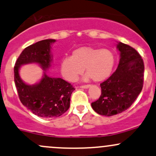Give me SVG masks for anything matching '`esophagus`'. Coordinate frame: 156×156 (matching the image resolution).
Returning a JSON list of instances; mask_svg holds the SVG:
<instances>
[{
    "label": "esophagus",
    "instance_id": "34e87169",
    "mask_svg": "<svg viewBox=\"0 0 156 156\" xmlns=\"http://www.w3.org/2000/svg\"><path fill=\"white\" fill-rule=\"evenodd\" d=\"M90 87V84H85V85H81V86H80L81 88H83V89H87V88H89V87Z\"/></svg>",
    "mask_w": 156,
    "mask_h": 156
}]
</instances>
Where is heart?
<instances>
[{"label": "heart", "mask_w": 156, "mask_h": 156, "mask_svg": "<svg viewBox=\"0 0 156 156\" xmlns=\"http://www.w3.org/2000/svg\"><path fill=\"white\" fill-rule=\"evenodd\" d=\"M115 65V56L109 49L81 47L75 49L71 57L61 60L60 69L63 77L75 81L85 69V79L92 78L94 81H101L110 75Z\"/></svg>", "instance_id": "1"}]
</instances>
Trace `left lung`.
Returning <instances> with one entry per match:
<instances>
[{
    "label": "left lung",
    "mask_w": 156,
    "mask_h": 156,
    "mask_svg": "<svg viewBox=\"0 0 156 156\" xmlns=\"http://www.w3.org/2000/svg\"><path fill=\"white\" fill-rule=\"evenodd\" d=\"M120 61L117 69L100 84L101 95L92 102V109L98 114L112 116L130 107L141 92L144 64L141 56L134 48L119 43Z\"/></svg>",
    "instance_id": "obj_1"
}]
</instances>
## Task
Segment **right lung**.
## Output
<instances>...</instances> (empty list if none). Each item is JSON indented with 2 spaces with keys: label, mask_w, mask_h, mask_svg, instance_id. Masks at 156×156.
I'll list each match as a JSON object with an SVG mask.
<instances>
[{
  "label": "right lung",
  "mask_w": 156,
  "mask_h": 156,
  "mask_svg": "<svg viewBox=\"0 0 156 156\" xmlns=\"http://www.w3.org/2000/svg\"><path fill=\"white\" fill-rule=\"evenodd\" d=\"M55 41L54 39H46L26 47L14 66L15 84L20 102L32 113L41 118H57L66 112L74 87L62 78H52L45 73L38 83L26 84L20 79L18 70L21 65L30 63H37L44 69H47L52 61L51 44Z\"/></svg>",
  "instance_id": "add662e5"
}]
</instances>
